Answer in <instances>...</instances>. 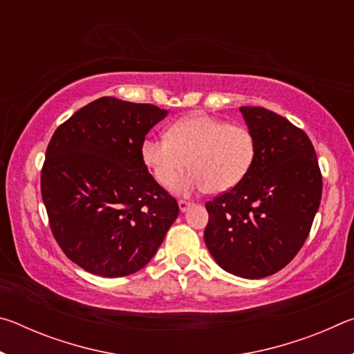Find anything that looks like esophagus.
<instances>
[{
  "instance_id": "esophagus-1",
  "label": "esophagus",
  "mask_w": 354,
  "mask_h": 354,
  "mask_svg": "<svg viewBox=\"0 0 354 354\" xmlns=\"http://www.w3.org/2000/svg\"><path fill=\"white\" fill-rule=\"evenodd\" d=\"M178 206H179V211L185 212V211H187V209L192 206V203H190V201H185V200H179V201H178Z\"/></svg>"
}]
</instances>
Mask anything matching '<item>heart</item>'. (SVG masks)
I'll use <instances>...</instances> for the list:
<instances>
[{
  "label": "heart",
  "mask_w": 354,
  "mask_h": 354,
  "mask_svg": "<svg viewBox=\"0 0 354 354\" xmlns=\"http://www.w3.org/2000/svg\"><path fill=\"white\" fill-rule=\"evenodd\" d=\"M140 156L162 187L171 185L189 160L192 170L174 182L176 194L190 195L207 189L223 194L247 176L256 158V140L243 124L194 113L173 123L167 137H145Z\"/></svg>",
  "instance_id": "b5f03b06"
}]
</instances>
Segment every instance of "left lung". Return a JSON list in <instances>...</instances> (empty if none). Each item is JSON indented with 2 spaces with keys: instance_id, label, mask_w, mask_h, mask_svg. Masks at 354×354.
I'll return each instance as SVG.
<instances>
[{
  "instance_id": "obj_1",
  "label": "left lung",
  "mask_w": 354,
  "mask_h": 354,
  "mask_svg": "<svg viewBox=\"0 0 354 354\" xmlns=\"http://www.w3.org/2000/svg\"><path fill=\"white\" fill-rule=\"evenodd\" d=\"M241 112L254 136L256 158L242 183L206 203L205 242L225 272L261 279L284 268L308 239L322 175L304 131L263 107Z\"/></svg>"
}]
</instances>
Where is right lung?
<instances>
[{"label":"right lung","mask_w":354,"mask_h":354,"mask_svg":"<svg viewBox=\"0 0 354 354\" xmlns=\"http://www.w3.org/2000/svg\"><path fill=\"white\" fill-rule=\"evenodd\" d=\"M169 111L112 97L75 112L53 134L41 169L53 234L68 259L104 278L151 261L179 214L149 175L140 145Z\"/></svg>","instance_id":"obj_1"}]
</instances>
